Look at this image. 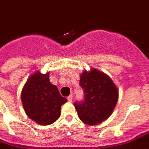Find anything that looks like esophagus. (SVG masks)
Here are the masks:
<instances>
[{
    "label": "esophagus",
    "mask_w": 149,
    "mask_h": 149,
    "mask_svg": "<svg viewBox=\"0 0 149 149\" xmlns=\"http://www.w3.org/2000/svg\"><path fill=\"white\" fill-rule=\"evenodd\" d=\"M67 99H68V100L69 101V102H71V101H72V95L70 94V96H68Z\"/></svg>",
    "instance_id": "34e87169"
}]
</instances>
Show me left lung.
I'll use <instances>...</instances> for the list:
<instances>
[{
  "mask_svg": "<svg viewBox=\"0 0 149 149\" xmlns=\"http://www.w3.org/2000/svg\"><path fill=\"white\" fill-rule=\"evenodd\" d=\"M84 89L82 103L74 104L79 118L85 124L97 125L110 117L118 99V90L110 77L95 68L80 76Z\"/></svg>",
  "mask_w": 149,
  "mask_h": 149,
  "instance_id": "left-lung-1",
  "label": "left lung"
}]
</instances>
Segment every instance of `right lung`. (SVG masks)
<instances>
[{
	"mask_svg": "<svg viewBox=\"0 0 149 149\" xmlns=\"http://www.w3.org/2000/svg\"><path fill=\"white\" fill-rule=\"evenodd\" d=\"M21 100L26 114L41 126L50 125L60 116V109L67 99L49 81V72L32 74L21 92Z\"/></svg>",
	"mask_w": 149,
	"mask_h": 149,
	"instance_id": "1",
	"label": "right lung"
}]
</instances>
